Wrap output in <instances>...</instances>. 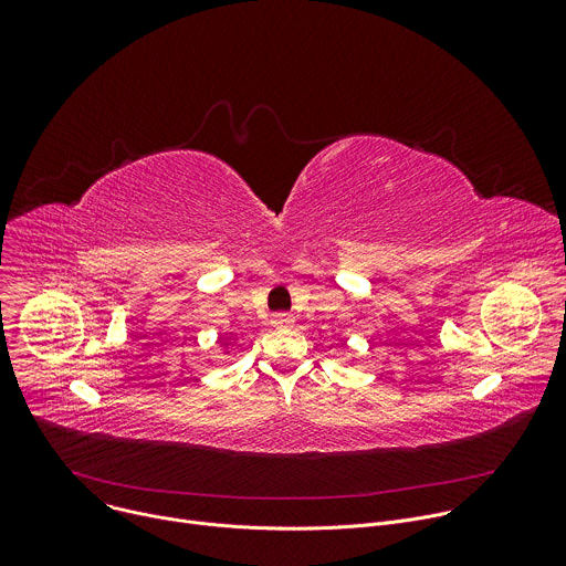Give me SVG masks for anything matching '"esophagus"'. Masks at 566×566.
<instances>
[{"instance_id":"1","label":"esophagus","mask_w":566,"mask_h":566,"mask_svg":"<svg viewBox=\"0 0 566 566\" xmlns=\"http://www.w3.org/2000/svg\"><path fill=\"white\" fill-rule=\"evenodd\" d=\"M293 322H295V317L291 313H273L271 315V325L275 329H289V327H293Z\"/></svg>"}]
</instances>
